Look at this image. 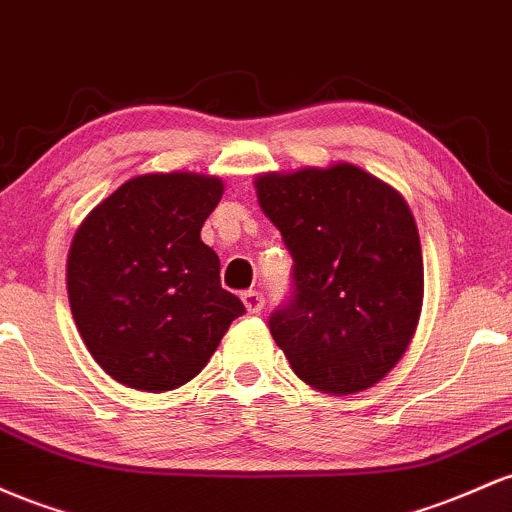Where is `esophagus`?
Returning <instances> with one entry per match:
<instances>
[{
    "label": "esophagus",
    "instance_id": "esophagus-1",
    "mask_svg": "<svg viewBox=\"0 0 512 512\" xmlns=\"http://www.w3.org/2000/svg\"><path fill=\"white\" fill-rule=\"evenodd\" d=\"M241 302H244L246 312L249 314H258L263 309V304H266L261 292H256V290H246L244 295H241Z\"/></svg>",
    "mask_w": 512,
    "mask_h": 512
}]
</instances>
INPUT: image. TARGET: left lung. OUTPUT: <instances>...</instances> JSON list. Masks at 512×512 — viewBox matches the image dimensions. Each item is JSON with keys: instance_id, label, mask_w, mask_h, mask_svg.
I'll use <instances>...</instances> for the list:
<instances>
[{"instance_id": "obj_1", "label": "left lung", "mask_w": 512, "mask_h": 512, "mask_svg": "<svg viewBox=\"0 0 512 512\" xmlns=\"http://www.w3.org/2000/svg\"><path fill=\"white\" fill-rule=\"evenodd\" d=\"M258 205L292 256V297L271 336L295 375L324 394L387 377L416 333L423 256L416 220L392 186L353 164L261 174Z\"/></svg>"}]
</instances>
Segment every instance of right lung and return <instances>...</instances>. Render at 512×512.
Listing matches in <instances>:
<instances>
[{
	"mask_svg": "<svg viewBox=\"0 0 512 512\" xmlns=\"http://www.w3.org/2000/svg\"><path fill=\"white\" fill-rule=\"evenodd\" d=\"M222 191L217 176L191 171L135 176L74 234V324L91 358L125 387L159 394L191 382L244 314L220 285V258L200 241Z\"/></svg>",
	"mask_w": 512,
	"mask_h": 512,
	"instance_id": "add662e5",
	"label": "right lung"
}]
</instances>
